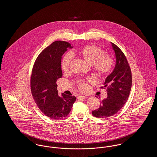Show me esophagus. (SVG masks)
I'll list each match as a JSON object with an SVG mask.
<instances>
[{"mask_svg": "<svg viewBox=\"0 0 157 157\" xmlns=\"http://www.w3.org/2000/svg\"><path fill=\"white\" fill-rule=\"evenodd\" d=\"M86 96H83V95H79L77 98L78 99H86L87 98Z\"/></svg>", "mask_w": 157, "mask_h": 157, "instance_id": "esophagus-1", "label": "esophagus"}]
</instances>
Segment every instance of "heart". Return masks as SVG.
Masks as SVG:
<instances>
[{
    "mask_svg": "<svg viewBox=\"0 0 157 157\" xmlns=\"http://www.w3.org/2000/svg\"><path fill=\"white\" fill-rule=\"evenodd\" d=\"M71 55H76L90 64L96 74L101 78L109 75L113 67L114 62L112 56L105 54L104 50L94 45H87L82 47L76 52L71 53ZM71 55L69 54L65 55L61 61V67L65 72L69 70L72 59ZM92 81L91 78H88L85 81L78 82L79 89L82 91L85 90L88 88V82Z\"/></svg>",
    "mask_w": 157,
    "mask_h": 157,
    "instance_id": "b5f03b06",
    "label": "heart"
}]
</instances>
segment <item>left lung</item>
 I'll return each mask as SVG.
<instances>
[{
	"label": "left lung",
	"mask_w": 157,
	"mask_h": 157,
	"mask_svg": "<svg viewBox=\"0 0 157 157\" xmlns=\"http://www.w3.org/2000/svg\"><path fill=\"white\" fill-rule=\"evenodd\" d=\"M111 44L115 53L116 65L106 78L104 86L101 87L106 90L108 97L101 101L97 109L92 112L97 118H108L118 112L126 103L131 90V70L127 58L117 45Z\"/></svg>",
	"instance_id": "8db88e82"
}]
</instances>
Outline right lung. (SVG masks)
<instances>
[{
	"label": "right lung",
	"instance_id": "obj_1",
	"mask_svg": "<svg viewBox=\"0 0 157 157\" xmlns=\"http://www.w3.org/2000/svg\"><path fill=\"white\" fill-rule=\"evenodd\" d=\"M71 45L55 41L39 55L32 71L30 90L40 110L48 117L58 120L67 117L76 101L74 96L63 93L59 97L56 81L62 78L61 59Z\"/></svg>",
	"mask_w": 157,
	"mask_h": 157
}]
</instances>
